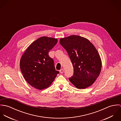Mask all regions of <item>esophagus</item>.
<instances>
[{"label": "esophagus", "instance_id": "1", "mask_svg": "<svg viewBox=\"0 0 121 121\" xmlns=\"http://www.w3.org/2000/svg\"><path fill=\"white\" fill-rule=\"evenodd\" d=\"M60 73H63V72H64V69H60Z\"/></svg>", "mask_w": 121, "mask_h": 121}]
</instances>
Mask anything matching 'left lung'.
<instances>
[{
  "label": "left lung",
  "instance_id": "left-lung-1",
  "mask_svg": "<svg viewBox=\"0 0 121 121\" xmlns=\"http://www.w3.org/2000/svg\"><path fill=\"white\" fill-rule=\"evenodd\" d=\"M60 45L67 51L73 68L70 82L78 89L91 86L99 76L102 61L94 46L85 38L71 35L61 38Z\"/></svg>",
  "mask_w": 121,
  "mask_h": 121
}]
</instances>
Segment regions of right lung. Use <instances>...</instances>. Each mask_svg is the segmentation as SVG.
<instances>
[{"mask_svg": "<svg viewBox=\"0 0 121 121\" xmlns=\"http://www.w3.org/2000/svg\"><path fill=\"white\" fill-rule=\"evenodd\" d=\"M57 43L56 39L40 37L29 46L21 57L20 68L24 78L38 89L49 86L59 73L48 55Z\"/></svg>", "mask_w": 121, "mask_h": 121, "instance_id": "add662e5", "label": "right lung"}]
</instances>
